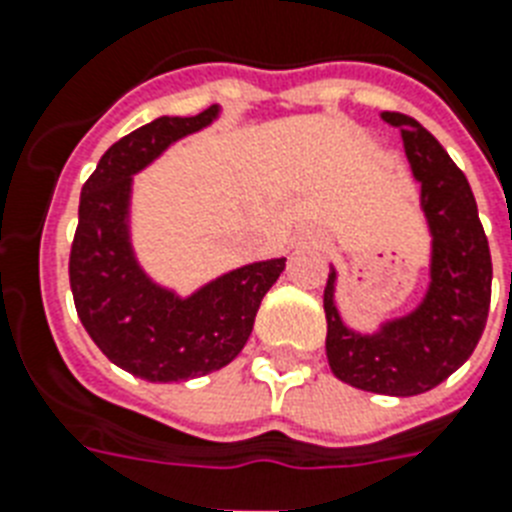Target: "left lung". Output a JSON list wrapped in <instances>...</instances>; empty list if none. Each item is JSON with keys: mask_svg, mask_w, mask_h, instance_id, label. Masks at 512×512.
Wrapping results in <instances>:
<instances>
[{"mask_svg": "<svg viewBox=\"0 0 512 512\" xmlns=\"http://www.w3.org/2000/svg\"><path fill=\"white\" fill-rule=\"evenodd\" d=\"M381 120L402 131L407 162L421 184V210L431 236L429 286L410 313L360 331L347 326L336 305L339 270L331 265L323 292L326 355L344 384L413 397L442 384L476 350L489 315L492 255L468 178L442 144L400 112H381Z\"/></svg>", "mask_w": 512, "mask_h": 512, "instance_id": "obj_1", "label": "left lung"}]
</instances>
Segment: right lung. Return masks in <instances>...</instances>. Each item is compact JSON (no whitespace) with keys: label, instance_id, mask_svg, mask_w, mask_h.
<instances>
[{"label":"right lung","instance_id":"1","mask_svg":"<svg viewBox=\"0 0 512 512\" xmlns=\"http://www.w3.org/2000/svg\"><path fill=\"white\" fill-rule=\"evenodd\" d=\"M220 105L199 115H162L107 149L81 189L70 249L78 318L110 363L152 384L220 371L244 350L257 307L286 257L239 265L191 294L160 284L141 265L131 234L134 176L176 141L213 126Z\"/></svg>","mask_w":512,"mask_h":512}]
</instances>
